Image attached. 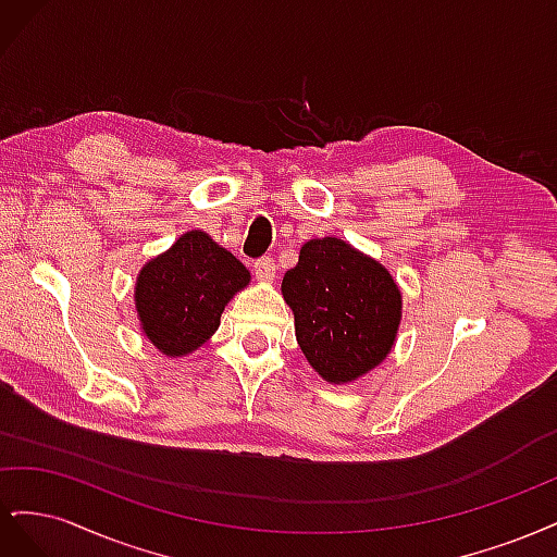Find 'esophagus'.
I'll return each mask as SVG.
<instances>
[{
	"label": "esophagus",
	"instance_id": "1",
	"mask_svg": "<svg viewBox=\"0 0 557 557\" xmlns=\"http://www.w3.org/2000/svg\"><path fill=\"white\" fill-rule=\"evenodd\" d=\"M252 269H256V276L262 283H272L276 276V264L272 258H260L256 264H252Z\"/></svg>",
	"mask_w": 557,
	"mask_h": 557
}]
</instances>
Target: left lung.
<instances>
[{
	"label": "left lung",
	"mask_w": 557,
	"mask_h": 557,
	"mask_svg": "<svg viewBox=\"0 0 557 557\" xmlns=\"http://www.w3.org/2000/svg\"><path fill=\"white\" fill-rule=\"evenodd\" d=\"M281 295L318 376L346 385L376 369L397 342L401 293L393 274L336 237L309 239L285 272Z\"/></svg>",
	"instance_id": "8db88e82"
}]
</instances>
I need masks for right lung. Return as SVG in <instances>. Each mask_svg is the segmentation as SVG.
Returning <instances> with one entry per match:
<instances>
[{
    "mask_svg": "<svg viewBox=\"0 0 557 557\" xmlns=\"http://www.w3.org/2000/svg\"><path fill=\"white\" fill-rule=\"evenodd\" d=\"M248 269L207 232L190 230L150 258L134 283L139 330L164 358H185L209 342Z\"/></svg>",
    "mask_w": 557,
    "mask_h": 557,
    "instance_id": "1",
    "label": "right lung"
}]
</instances>
